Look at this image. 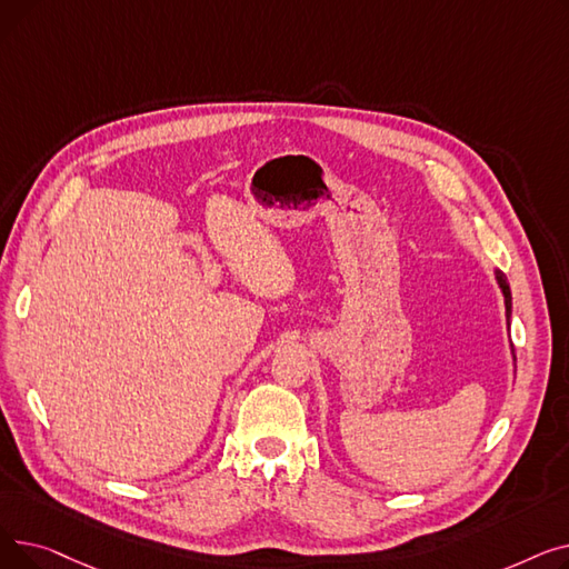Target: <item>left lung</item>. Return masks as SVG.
Returning <instances> with one entry per match:
<instances>
[{"label":"left lung","mask_w":569,"mask_h":569,"mask_svg":"<svg viewBox=\"0 0 569 569\" xmlns=\"http://www.w3.org/2000/svg\"><path fill=\"white\" fill-rule=\"evenodd\" d=\"M496 283L502 292V300H505V320H507V330H510V322H512V290H510V283H507L505 274L500 272V269H496ZM512 348V346H510ZM512 355H515V348H512Z\"/></svg>","instance_id":"1"}]
</instances>
